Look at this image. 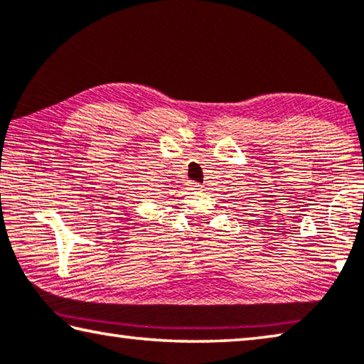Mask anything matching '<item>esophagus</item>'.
Wrapping results in <instances>:
<instances>
[{
    "instance_id": "1",
    "label": "esophagus",
    "mask_w": 364,
    "mask_h": 364,
    "mask_svg": "<svg viewBox=\"0 0 364 364\" xmlns=\"http://www.w3.org/2000/svg\"><path fill=\"white\" fill-rule=\"evenodd\" d=\"M188 186H189V189H191L193 193H198V191H200V184H199V183H189Z\"/></svg>"
}]
</instances>
